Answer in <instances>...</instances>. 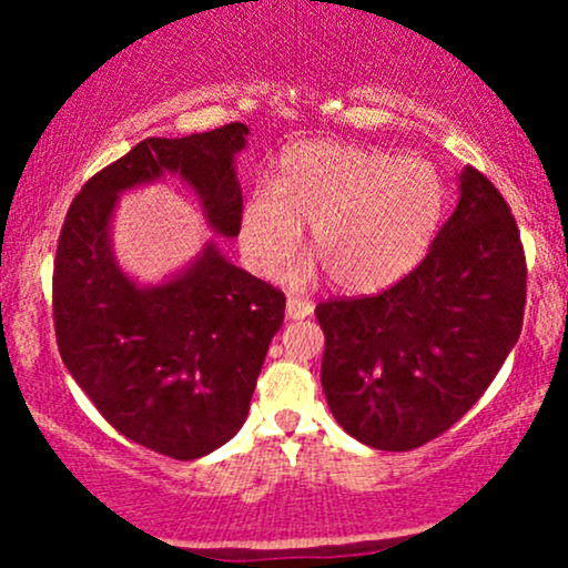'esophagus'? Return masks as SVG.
Instances as JSON below:
<instances>
[{
    "label": "esophagus",
    "instance_id": "1",
    "mask_svg": "<svg viewBox=\"0 0 568 568\" xmlns=\"http://www.w3.org/2000/svg\"><path fill=\"white\" fill-rule=\"evenodd\" d=\"M312 312H315V304H312L310 298L288 296V302H285V315H288V321H304Z\"/></svg>",
    "mask_w": 568,
    "mask_h": 568
}]
</instances>
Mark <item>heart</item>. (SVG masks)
<instances>
[{
	"mask_svg": "<svg viewBox=\"0 0 568 568\" xmlns=\"http://www.w3.org/2000/svg\"><path fill=\"white\" fill-rule=\"evenodd\" d=\"M446 205V181L433 162L304 141L280 154L272 186L253 189L240 243L258 275L275 277L302 243V224H310L317 258H306L291 277L302 283L323 266L336 288L371 293L419 266Z\"/></svg>",
	"mask_w": 568,
	"mask_h": 568,
	"instance_id": "1",
	"label": "heart"
}]
</instances>
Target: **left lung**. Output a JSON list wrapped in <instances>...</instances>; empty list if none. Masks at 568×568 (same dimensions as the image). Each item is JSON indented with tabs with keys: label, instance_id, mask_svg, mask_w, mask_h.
Masks as SVG:
<instances>
[{
	"label": "left lung",
	"instance_id": "8db88e82",
	"mask_svg": "<svg viewBox=\"0 0 568 568\" xmlns=\"http://www.w3.org/2000/svg\"><path fill=\"white\" fill-rule=\"evenodd\" d=\"M524 306L518 224L467 165L456 211L414 272L376 296L317 304L331 414L371 448L425 446L486 393L518 342Z\"/></svg>",
	"mask_w": 568,
	"mask_h": 568
}]
</instances>
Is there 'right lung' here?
<instances>
[{
	"label": "right lung",
	"instance_id": "add662e5",
	"mask_svg": "<svg viewBox=\"0 0 568 568\" xmlns=\"http://www.w3.org/2000/svg\"><path fill=\"white\" fill-rule=\"evenodd\" d=\"M245 135L247 125L230 122L135 143L80 189L58 240L53 321L69 374L116 433L171 459H200L243 427L285 296L213 240L179 275L139 285L114 258V205L128 189L175 173L194 189L207 226L237 237L234 154Z\"/></svg>",
	"mask_w": 568,
	"mask_h": 568
}]
</instances>
